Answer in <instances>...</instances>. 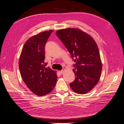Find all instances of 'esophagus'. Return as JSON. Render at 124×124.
Masks as SVG:
<instances>
[{
  "mask_svg": "<svg viewBox=\"0 0 124 124\" xmlns=\"http://www.w3.org/2000/svg\"><path fill=\"white\" fill-rule=\"evenodd\" d=\"M63 73V70H61V71H59V73L60 74H62Z\"/></svg>",
  "mask_w": 124,
  "mask_h": 124,
  "instance_id": "1",
  "label": "esophagus"
}]
</instances>
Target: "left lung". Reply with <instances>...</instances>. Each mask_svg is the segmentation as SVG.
<instances>
[{"instance_id":"obj_1","label":"left lung","mask_w":124,"mask_h":124,"mask_svg":"<svg viewBox=\"0 0 124 124\" xmlns=\"http://www.w3.org/2000/svg\"><path fill=\"white\" fill-rule=\"evenodd\" d=\"M56 35L74 58V81L70 83L73 91L80 94L88 93L98 83L102 63L98 46L92 37L81 29H60Z\"/></svg>"}]
</instances>
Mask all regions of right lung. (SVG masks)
<instances>
[{"label": "right lung", "instance_id": "add662e5", "mask_svg": "<svg viewBox=\"0 0 124 124\" xmlns=\"http://www.w3.org/2000/svg\"><path fill=\"white\" fill-rule=\"evenodd\" d=\"M53 30L41 32L25 42L19 60L22 79L35 95L44 96L50 93L57 80L56 71L46 67L45 46Z\"/></svg>", "mask_w": 124, "mask_h": 124}]
</instances>
